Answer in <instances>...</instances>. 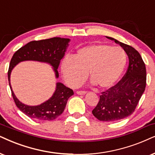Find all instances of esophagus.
<instances>
[{
  "instance_id": "obj_1",
  "label": "esophagus",
  "mask_w": 155,
  "mask_h": 155,
  "mask_svg": "<svg viewBox=\"0 0 155 155\" xmlns=\"http://www.w3.org/2000/svg\"><path fill=\"white\" fill-rule=\"evenodd\" d=\"M76 93H77V94H79V95H84V94H87V91H76Z\"/></svg>"
}]
</instances>
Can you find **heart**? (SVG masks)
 Instances as JSON below:
<instances>
[{"mask_svg": "<svg viewBox=\"0 0 155 155\" xmlns=\"http://www.w3.org/2000/svg\"><path fill=\"white\" fill-rule=\"evenodd\" d=\"M127 62L124 50L105 44L81 48L73 56H66L61 66L64 81L69 87L80 86L89 77L101 89H108L117 81Z\"/></svg>", "mask_w": 155, "mask_h": 155, "instance_id": "1", "label": "heart"}]
</instances>
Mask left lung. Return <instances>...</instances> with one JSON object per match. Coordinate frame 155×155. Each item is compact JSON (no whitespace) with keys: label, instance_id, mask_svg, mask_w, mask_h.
I'll return each mask as SVG.
<instances>
[{"label":"left lung","instance_id":"left-lung-1","mask_svg":"<svg viewBox=\"0 0 155 155\" xmlns=\"http://www.w3.org/2000/svg\"><path fill=\"white\" fill-rule=\"evenodd\" d=\"M120 45L129 58V66L122 79L107 91L101 92L99 103L92 111L103 121H118L134 112L146 87V67L140 53L129 45L106 36Z\"/></svg>","mask_w":155,"mask_h":155}]
</instances>
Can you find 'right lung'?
Returning a JSON list of instances; mask_svg holds the SVG:
<instances>
[{
    "label": "right lung",
    "instance_id": "obj_1",
    "mask_svg": "<svg viewBox=\"0 0 155 155\" xmlns=\"http://www.w3.org/2000/svg\"><path fill=\"white\" fill-rule=\"evenodd\" d=\"M69 38L60 37L33 41L19 48L13 54L10 62L8 78L15 105L26 116L36 120L51 121L60 116L65 109L68 98L74 94L73 90L62 83H56V91L48 100L38 106H28L21 103L13 93L10 82L11 71L15 65L24 61H36L49 64L54 68L56 78L58 77L57 68L64 56Z\"/></svg>",
    "mask_w": 155,
    "mask_h": 155
}]
</instances>
